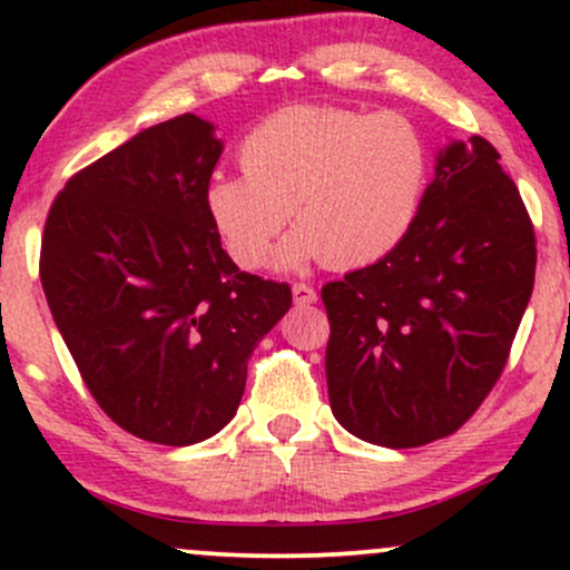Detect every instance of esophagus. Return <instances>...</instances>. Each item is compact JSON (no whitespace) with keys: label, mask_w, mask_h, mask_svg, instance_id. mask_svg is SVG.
I'll list each match as a JSON object with an SVG mask.
<instances>
[{"label":"esophagus","mask_w":570,"mask_h":570,"mask_svg":"<svg viewBox=\"0 0 570 570\" xmlns=\"http://www.w3.org/2000/svg\"><path fill=\"white\" fill-rule=\"evenodd\" d=\"M292 294H294V303H297V305H311V303H316V299H318L316 289H313L311 284H303V281L292 284Z\"/></svg>","instance_id":"1"}]
</instances>
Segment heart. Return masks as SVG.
Here are the masks:
<instances>
[{"mask_svg":"<svg viewBox=\"0 0 570 570\" xmlns=\"http://www.w3.org/2000/svg\"><path fill=\"white\" fill-rule=\"evenodd\" d=\"M244 174L208 179L206 214L233 263L326 259L335 271L381 263L407 238L429 181V141L402 112L289 107L259 120L238 147Z\"/></svg>","mask_w":570,"mask_h":570,"instance_id":"1","label":"heart"}]
</instances>
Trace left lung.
Instances as JSON below:
<instances>
[{
  "mask_svg": "<svg viewBox=\"0 0 570 570\" xmlns=\"http://www.w3.org/2000/svg\"><path fill=\"white\" fill-rule=\"evenodd\" d=\"M482 136L436 158L407 238L330 281L326 385L340 426L383 448L455 434L507 367L535 276V233Z\"/></svg>",
  "mask_w": 570,
  "mask_h": 570,
  "instance_id": "left-lung-1",
  "label": "left lung"
}]
</instances>
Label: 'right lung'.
I'll use <instances>...</instances> for the list:
<instances>
[{
    "instance_id": "1",
    "label": "right lung",
    "mask_w": 570,
    "mask_h": 570,
    "mask_svg": "<svg viewBox=\"0 0 570 570\" xmlns=\"http://www.w3.org/2000/svg\"><path fill=\"white\" fill-rule=\"evenodd\" d=\"M222 141L195 115L141 130L56 195L39 252L53 322L98 407L185 448L238 410L289 284L238 271L206 214Z\"/></svg>"
}]
</instances>
